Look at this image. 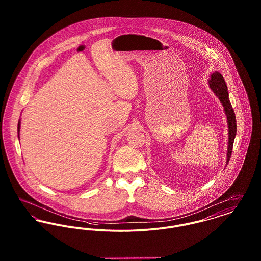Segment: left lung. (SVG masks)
Instances as JSON below:
<instances>
[{
	"label": "left lung",
	"mask_w": 261,
	"mask_h": 261,
	"mask_svg": "<svg viewBox=\"0 0 261 261\" xmlns=\"http://www.w3.org/2000/svg\"><path fill=\"white\" fill-rule=\"evenodd\" d=\"M210 88L214 93V95L221 101L224 108V112L227 117V125H228V148H227V158H226V166L230 161L231 153L233 150L234 140L237 133L236 115L232 105L229 99V93L226 82L224 80L223 76L218 71H214L211 74L208 79Z\"/></svg>",
	"instance_id": "obj_1"
}]
</instances>
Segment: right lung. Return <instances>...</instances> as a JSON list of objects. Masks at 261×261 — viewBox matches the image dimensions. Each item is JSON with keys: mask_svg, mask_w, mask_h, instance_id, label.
Wrapping results in <instances>:
<instances>
[{"mask_svg": "<svg viewBox=\"0 0 261 261\" xmlns=\"http://www.w3.org/2000/svg\"><path fill=\"white\" fill-rule=\"evenodd\" d=\"M20 123H21V121H20V119L18 120V124H17V134H18V139H19V132H20Z\"/></svg>", "mask_w": 261, "mask_h": 261, "instance_id": "obj_1", "label": "right lung"}]
</instances>
